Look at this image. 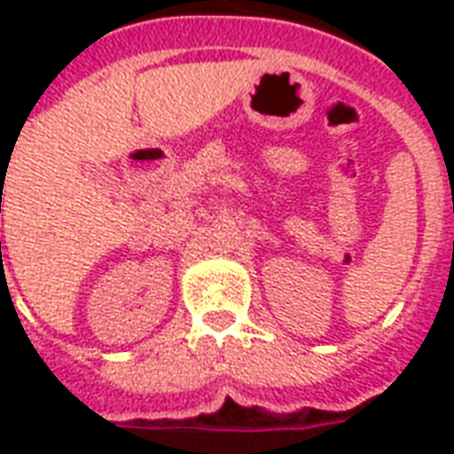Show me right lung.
<instances>
[{
	"label": "right lung",
	"mask_w": 454,
	"mask_h": 454,
	"mask_svg": "<svg viewBox=\"0 0 454 454\" xmlns=\"http://www.w3.org/2000/svg\"><path fill=\"white\" fill-rule=\"evenodd\" d=\"M0 245H2V242H0Z\"/></svg>",
	"instance_id": "right-lung-1"
}]
</instances>
